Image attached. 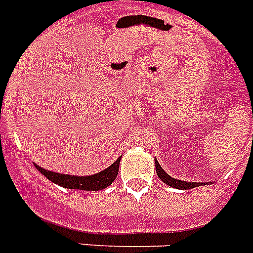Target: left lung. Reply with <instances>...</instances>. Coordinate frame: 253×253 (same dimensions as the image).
<instances>
[{"instance_id":"obj_1","label":"left lung","mask_w":253,"mask_h":253,"mask_svg":"<svg viewBox=\"0 0 253 253\" xmlns=\"http://www.w3.org/2000/svg\"><path fill=\"white\" fill-rule=\"evenodd\" d=\"M154 166H156V171H157V176L161 178V180L165 182L166 185L171 187H175V189L178 190H189L193 189V187L203 186V185L208 184H213L211 181L210 182H193V181H184V180H177V178H173L167 173L165 169L161 167V165L158 163L157 158H154Z\"/></svg>"}]
</instances>
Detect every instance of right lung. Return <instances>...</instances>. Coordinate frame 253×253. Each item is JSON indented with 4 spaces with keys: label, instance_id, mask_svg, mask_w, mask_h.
Here are the masks:
<instances>
[{
    "label": "right lung",
    "instance_id": "right-lung-1",
    "mask_svg": "<svg viewBox=\"0 0 253 253\" xmlns=\"http://www.w3.org/2000/svg\"><path fill=\"white\" fill-rule=\"evenodd\" d=\"M120 160H122V156L111 166L105 169L104 171L88 176L66 175V173L49 171V169L38 166L37 163H34V166L37 167V169L42 175L45 176L53 184H57L62 187H66V189L84 190V191H99V190L106 189L107 186H110L113 184L114 180L118 176V172H119Z\"/></svg>",
    "mask_w": 253,
    "mask_h": 253
}]
</instances>
